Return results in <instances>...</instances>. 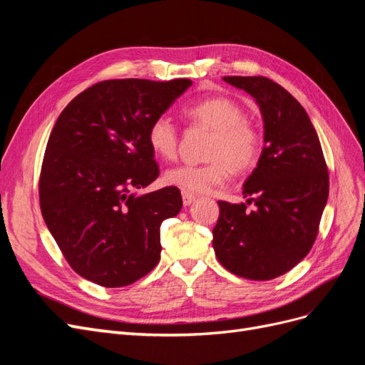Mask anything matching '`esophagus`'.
Here are the masks:
<instances>
[{"label": "esophagus", "mask_w": 365, "mask_h": 365, "mask_svg": "<svg viewBox=\"0 0 365 365\" xmlns=\"http://www.w3.org/2000/svg\"><path fill=\"white\" fill-rule=\"evenodd\" d=\"M196 200V196L189 192H182V204L184 205H190Z\"/></svg>", "instance_id": "esophagus-1"}]
</instances>
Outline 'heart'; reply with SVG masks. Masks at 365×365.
Instances as JSON below:
<instances>
[{
	"label": "heart",
	"instance_id": "heart-1",
	"mask_svg": "<svg viewBox=\"0 0 365 365\" xmlns=\"http://www.w3.org/2000/svg\"><path fill=\"white\" fill-rule=\"evenodd\" d=\"M196 126L213 130L207 149L205 164L175 165L164 173V182L178 187L182 192L207 193L224 185L231 175L250 170L260 153V135L245 111L233 98L208 97L184 109ZM148 143L157 157L172 160L180 146V132L168 115H158L150 121Z\"/></svg>",
	"mask_w": 365,
	"mask_h": 365
}]
</instances>
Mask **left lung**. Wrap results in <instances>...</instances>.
<instances>
[{
	"instance_id": "8db88e82",
	"label": "left lung",
	"mask_w": 365,
	"mask_h": 365,
	"mask_svg": "<svg viewBox=\"0 0 365 365\" xmlns=\"http://www.w3.org/2000/svg\"><path fill=\"white\" fill-rule=\"evenodd\" d=\"M260 106L264 146L244 185L246 204L217 201L213 228L216 257L230 272L272 280L311 251L329 196V172L317 130L304 108L263 76H227Z\"/></svg>"
}]
</instances>
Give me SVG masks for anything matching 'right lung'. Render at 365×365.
Wrapping results in <instances>:
<instances>
[{"mask_svg":"<svg viewBox=\"0 0 365 365\" xmlns=\"http://www.w3.org/2000/svg\"><path fill=\"white\" fill-rule=\"evenodd\" d=\"M190 79H113L76 96L54 125L39 175L42 217L65 260L83 279L121 288L160 262V227L182 207L178 187L141 196L157 180L148 143Z\"/></svg>","mask_w":365,"mask_h":365,"instance_id":"add662e5","label":"right lung"}]
</instances>
